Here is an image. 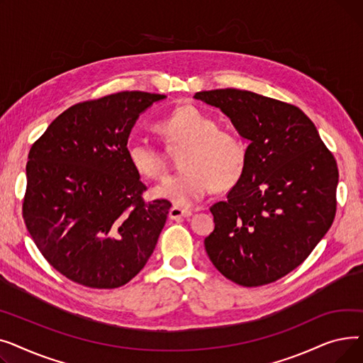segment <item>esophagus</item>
<instances>
[{"label":"esophagus","instance_id":"34e87169","mask_svg":"<svg viewBox=\"0 0 363 363\" xmlns=\"http://www.w3.org/2000/svg\"><path fill=\"white\" fill-rule=\"evenodd\" d=\"M193 215L191 211H186V208H181V207H170L169 211V218L170 219H181V218H189Z\"/></svg>","mask_w":363,"mask_h":363}]
</instances>
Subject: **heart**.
Segmentation results:
<instances>
[{
  "instance_id": "heart-1",
  "label": "heart",
  "mask_w": 363,
  "mask_h": 363,
  "mask_svg": "<svg viewBox=\"0 0 363 363\" xmlns=\"http://www.w3.org/2000/svg\"><path fill=\"white\" fill-rule=\"evenodd\" d=\"M211 114L194 106H181L157 125L172 148L186 147L181 174L151 189L152 197L188 207L200 201L213 186L218 191L238 182L247 162V145L235 133L219 129ZM126 157L141 177L157 179L164 174V159L144 140H130Z\"/></svg>"
}]
</instances>
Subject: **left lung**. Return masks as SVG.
Listing matches in <instances>:
<instances>
[{
	"mask_svg": "<svg viewBox=\"0 0 363 363\" xmlns=\"http://www.w3.org/2000/svg\"><path fill=\"white\" fill-rule=\"evenodd\" d=\"M194 99L219 108L250 143L241 178L211 207L207 256L242 287L274 282L303 263L333 225L335 159L296 106L234 88Z\"/></svg>",
	"mask_w": 363,
	"mask_h": 363,
	"instance_id": "left-lung-1",
	"label": "left lung"
}]
</instances>
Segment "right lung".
<instances>
[{"mask_svg": "<svg viewBox=\"0 0 363 363\" xmlns=\"http://www.w3.org/2000/svg\"><path fill=\"white\" fill-rule=\"evenodd\" d=\"M166 95L125 91L74 104L30 151L23 218L54 269L91 289L129 282L155 252L167 200L144 201L126 157L140 114Z\"/></svg>", "mask_w": 363, "mask_h": 363, "instance_id": "obj_1", "label": "right lung"}]
</instances>
